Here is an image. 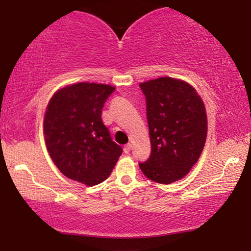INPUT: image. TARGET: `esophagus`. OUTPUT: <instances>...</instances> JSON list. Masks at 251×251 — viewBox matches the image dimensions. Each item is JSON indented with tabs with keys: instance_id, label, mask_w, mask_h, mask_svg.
Wrapping results in <instances>:
<instances>
[{
	"instance_id": "esophagus-1",
	"label": "esophagus",
	"mask_w": 251,
	"mask_h": 251,
	"mask_svg": "<svg viewBox=\"0 0 251 251\" xmlns=\"http://www.w3.org/2000/svg\"><path fill=\"white\" fill-rule=\"evenodd\" d=\"M125 153L126 154H129L130 153V150H131V144H126V145L125 146Z\"/></svg>"
}]
</instances>
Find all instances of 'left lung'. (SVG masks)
I'll use <instances>...</instances> for the list:
<instances>
[{
  "mask_svg": "<svg viewBox=\"0 0 251 251\" xmlns=\"http://www.w3.org/2000/svg\"><path fill=\"white\" fill-rule=\"evenodd\" d=\"M146 99L151 155L139 168L149 179L174 183L190 173L207 138L204 104L193 87L173 77L139 84Z\"/></svg>",
  "mask_w": 251,
  "mask_h": 251,
  "instance_id": "1",
  "label": "left lung"
}]
</instances>
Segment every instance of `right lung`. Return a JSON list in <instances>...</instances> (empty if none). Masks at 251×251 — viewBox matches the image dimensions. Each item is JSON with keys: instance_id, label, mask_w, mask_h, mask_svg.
<instances>
[{"instance_id": "right-lung-1", "label": "right lung", "mask_w": 251, "mask_h": 251, "mask_svg": "<svg viewBox=\"0 0 251 251\" xmlns=\"http://www.w3.org/2000/svg\"><path fill=\"white\" fill-rule=\"evenodd\" d=\"M115 90L107 84H72L58 90L44 116V138L60 173L88 186L107 179L122 154L101 120V111Z\"/></svg>"}]
</instances>
